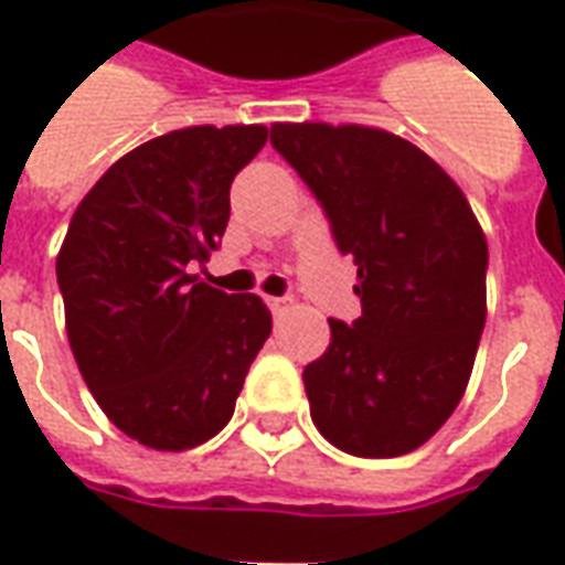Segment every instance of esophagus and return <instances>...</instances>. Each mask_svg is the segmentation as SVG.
I'll use <instances>...</instances> for the list:
<instances>
[{
    "instance_id": "esophagus-1",
    "label": "esophagus",
    "mask_w": 565,
    "mask_h": 565,
    "mask_svg": "<svg viewBox=\"0 0 565 565\" xmlns=\"http://www.w3.org/2000/svg\"><path fill=\"white\" fill-rule=\"evenodd\" d=\"M266 306H269L271 311H284V308H287V299H284V296H266Z\"/></svg>"
}]
</instances>
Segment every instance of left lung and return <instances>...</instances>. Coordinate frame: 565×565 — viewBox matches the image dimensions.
<instances>
[{"instance_id": "8db88e82", "label": "left lung", "mask_w": 565, "mask_h": 565, "mask_svg": "<svg viewBox=\"0 0 565 565\" xmlns=\"http://www.w3.org/2000/svg\"><path fill=\"white\" fill-rule=\"evenodd\" d=\"M356 266L363 315L330 320L302 372L320 436L354 457L424 445L460 403L487 318V242L462 190L412 141L369 127L275 124Z\"/></svg>"}]
</instances>
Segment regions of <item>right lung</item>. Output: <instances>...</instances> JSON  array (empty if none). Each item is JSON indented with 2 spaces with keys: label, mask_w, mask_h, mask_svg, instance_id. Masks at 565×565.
<instances>
[{
  "label": "right lung",
  "mask_w": 565,
  "mask_h": 565,
  "mask_svg": "<svg viewBox=\"0 0 565 565\" xmlns=\"http://www.w3.org/2000/svg\"><path fill=\"white\" fill-rule=\"evenodd\" d=\"M266 139V127H190L145 141L68 223L56 284L72 354L108 420L148 448L217 436L269 339L259 296L190 275L221 245L233 178Z\"/></svg>",
  "instance_id": "add662e5"
}]
</instances>
